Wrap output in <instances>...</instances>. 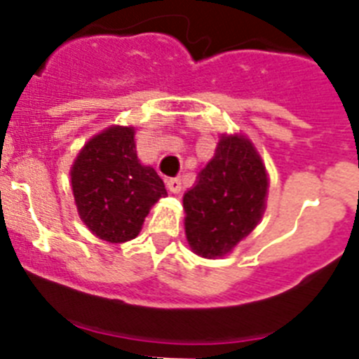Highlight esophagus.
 Returning a JSON list of instances; mask_svg holds the SVG:
<instances>
[{
  "label": "esophagus",
  "instance_id": "obj_1",
  "mask_svg": "<svg viewBox=\"0 0 359 359\" xmlns=\"http://www.w3.org/2000/svg\"><path fill=\"white\" fill-rule=\"evenodd\" d=\"M167 189H169V192H172V194H177V192L182 190V180H177V177L167 180Z\"/></svg>",
  "mask_w": 359,
  "mask_h": 359
}]
</instances>
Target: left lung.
Masks as SVG:
<instances>
[{
	"label": "left lung",
	"mask_w": 359,
	"mask_h": 359,
	"mask_svg": "<svg viewBox=\"0 0 359 359\" xmlns=\"http://www.w3.org/2000/svg\"><path fill=\"white\" fill-rule=\"evenodd\" d=\"M268 174L252 142L224 135L215 154L183 196L185 233L192 252L223 257L248 237L266 208Z\"/></svg>",
	"instance_id": "left-lung-1"
}]
</instances>
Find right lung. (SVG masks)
Listing matches in <instances>:
<instances>
[{
	"label": "right lung",
	"mask_w": 359,
	"mask_h": 359,
	"mask_svg": "<svg viewBox=\"0 0 359 359\" xmlns=\"http://www.w3.org/2000/svg\"><path fill=\"white\" fill-rule=\"evenodd\" d=\"M69 176L79 215L107 243L135 239L152 205L167 196L156 170L136 156L135 128L113 126L95 135Z\"/></svg>",
	"instance_id": "right-lung-1"
}]
</instances>
